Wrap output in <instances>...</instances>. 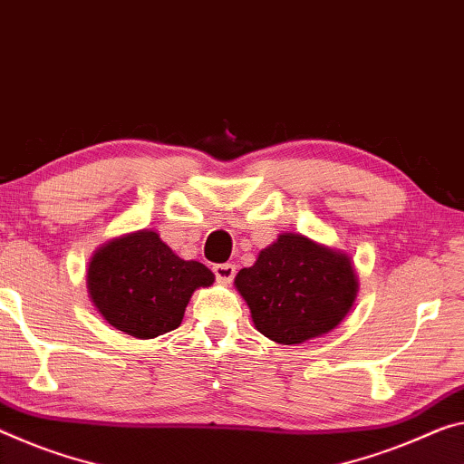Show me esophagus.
Returning a JSON list of instances; mask_svg holds the SVG:
<instances>
[{"label":"esophagus","instance_id":"1","mask_svg":"<svg viewBox=\"0 0 464 464\" xmlns=\"http://www.w3.org/2000/svg\"><path fill=\"white\" fill-rule=\"evenodd\" d=\"M215 275H217V281L218 283H231L233 281V276H235V272H237V268H235V264H217L215 268Z\"/></svg>","mask_w":464,"mask_h":464}]
</instances>
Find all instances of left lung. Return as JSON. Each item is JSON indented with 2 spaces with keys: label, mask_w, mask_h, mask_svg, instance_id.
Segmentation results:
<instances>
[{
  "label": "left lung",
  "mask_w": 464,
  "mask_h": 464,
  "mask_svg": "<svg viewBox=\"0 0 464 464\" xmlns=\"http://www.w3.org/2000/svg\"><path fill=\"white\" fill-rule=\"evenodd\" d=\"M235 289L258 333L278 344H301L347 318L359 281L347 252L301 233H281L254 266L237 272Z\"/></svg>",
  "instance_id": "1"
}]
</instances>
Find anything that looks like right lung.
<instances>
[{
	"label": "right lung",
	"mask_w": 464,
	"mask_h": 464,
	"mask_svg": "<svg viewBox=\"0 0 464 464\" xmlns=\"http://www.w3.org/2000/svg\"><path fill=\"white\" fill-rule=\"evenodd\" d=\"M212 283L210 268L179 258L152 229L109 239L86 268L88 297L102 320L142 341L178 328L194 291Z\"/></svg>",
	"instance_id": "1"
}]
</instances>
